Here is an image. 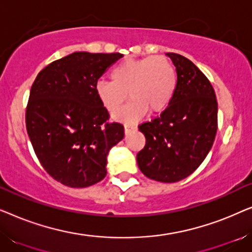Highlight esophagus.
Segmentation results:
<instances>
[{
    "label": "esophagus",
    "mask_w": 252,
    "mask_h": 252,
    "mask_svg": "<svg viewBox=\"0 0 252 252\" xmlns=\"http://www.w3.org/2000/svg\"><path fill=\"white\" fill-rule=\"evenodd\" d=\"M136 127L135 126H130V125H125V133L127 134L128 132H130V130L135 129Z\"/></svg>",
    "instance_id": "34e87169"
}]
</instances>
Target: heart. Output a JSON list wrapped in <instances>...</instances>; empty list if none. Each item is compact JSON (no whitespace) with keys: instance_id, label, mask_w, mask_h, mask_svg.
<instances>
[{"instance_id":"obj_1","label":"heart","mask_w":252,"mask_h":252,"mask_svg":"<svg viewBox=\"0 0 252 252\" xmlns=\"http://www.w3.org/2000/svg\"><path fill=\"white\" fill-rule=\"evenodd\" d=\"M177 87V73L172 62L164 56L127 58L110 72V82L99 81L95 94L106 111L115 113L127 97L129 103L115 116L124 123H135L147 111H164Z\"/></svg>"}]
</instances>
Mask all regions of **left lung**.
<instances>
[{"mask_svg": "<svg viewBox=\"0 0 252 252\" xmlns=\"http://www.w3.org/2000/svg\"><path fill=\"white\" fill-rule=\"evenodd\" d=\"M166 55L177 70V87L160 116L139 126L146 146L136 159L146 177L170 184L190 175L208 156L218 128V103L211 82L191 61Z\"/></svg>", "mask_w": 252, "mask_h": 252, "instance_id": "8db88e82", "label": "left lung"}]
</instances>
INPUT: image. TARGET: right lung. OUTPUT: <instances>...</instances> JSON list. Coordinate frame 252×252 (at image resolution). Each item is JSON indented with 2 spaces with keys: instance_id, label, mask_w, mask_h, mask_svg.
Instances as JSON below:
<instances>
[{
  "instance_id": "1",
  "label": "right lung",
  "mask_w": 252,
  "mask_h": 252,
  "mask_svg": "<svg viewBox=\"0 0 252 252\" xmlns=\"http://www.w3.org/2000/svg\"><path fill=\"white\" fill-rule=\"evenodd\" d=\"M123 55L77 51L47 65L30 92L26 129L47 173L72 188L95 185L106 175L109 150L124 126L109 122L95 94L97 80Z\"/></svg>"
}]
</instances>
